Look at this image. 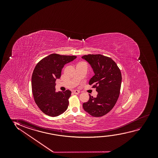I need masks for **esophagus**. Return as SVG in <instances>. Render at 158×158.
<instances>
[{
	"instance_id": "obj_1",
	"label": "esophagus",
	"mask_w": 158,
	"mask_h": 158,
	"mask_svg": "<svg viewBox=\"0 0 158 158\" xmlns=\"http://www.w3.org/2000/svg\"><path fill=\"white\" fill-rule=\"evenodd\" d=\"M79 93H80V92L78 91V90H74V91H73V93L75 94H78Z\"/></svg>"
}]
</instances>
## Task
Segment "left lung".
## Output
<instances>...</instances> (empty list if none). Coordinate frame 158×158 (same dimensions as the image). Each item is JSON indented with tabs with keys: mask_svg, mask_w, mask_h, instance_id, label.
<instances>
[{
	"mask_svg": "<svg viewBox=\"0 0 158 158\" xmlns=\"http://www.w3.org/2000/svg\"><path fill=\"white\" fill-rule=\"evenodd\" d=\"M90 64L94 76L89 85L98 92L97 97L89 94V101L82 105L86 112L100 117L110 111L118 99L121 88V72L112 59L102 54H88L81 57Z\"/></svg>",
	"mask_w": 158,
	"mask_h": 158,
	"instance_id": "left-lung-1",
	"label": "left lung"
}]
</instances>
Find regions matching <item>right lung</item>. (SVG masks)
Returning a JSON list of instances; mask_svg holds the SVG:
<instances>
[{
  "instance_id": "add662e5",
  "label": "right lung",
  "mask_w": 158,
  "mask_h": 158,
  "mask_svg": "<svg viewBox=\"0 0 158 158\" xmlns=\"http://www.w3.org/2000/svg\"><path fill=\"white\" fill-rule=\"evenodd\" d=\"M77 58L74 56L51 54L35 66L32 76V90L35 102L40 110L50 117H57L66 110L71 91L56 92V81L60 78L65 64Z\"/></svg>"
}]
</instances>
